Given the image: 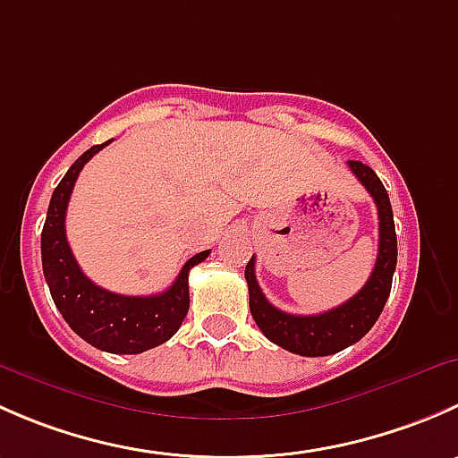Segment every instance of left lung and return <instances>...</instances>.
Masks as SVG:
<instances>
[{
  "label": "left lung",
  "mask_w": 458,
  "mask_h": 458,
  "mask_svg": "<svg viewBox=\"0 0 458 458\" xmlns=\"http://www.w3.org/2000/svg\"><path fill=\"white\" fill-rule=\"evenodd\" d=\"M348 165L354 177L370 192L378 210L377 263H374L370 279L352 299L321 315H288L263 297L255 276V257L246 266L250 312L259 330L272 344L301 357H327L357 344L370 332L390 297L392 275L396 267V233L390 197L370 165L361 161H348Z\"/></svg>",
  "instance_id": "8db88e82"
}]
</instances>
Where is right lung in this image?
<instances>
[{"instance_id":"obj_1","label":"right lung","mask_w":458,"mask_h":458,"mask_svg":"<svg viewBox=\"0 0 458 458\" xmlns=\"http://www.w3.org/2000/svg\"><path fill=\"white\" fill-rule=\"evenodd\" d=\"M110 141L86 150L55 188L41 230V266L55 306L81 339L104 352L140 354L165 344L179 330L191 308V267L201 263L210 250L188 259L174 284L152 297H126L88 279L68 246L66 208L81 168Z\"/></svg>"}]
</instances>
